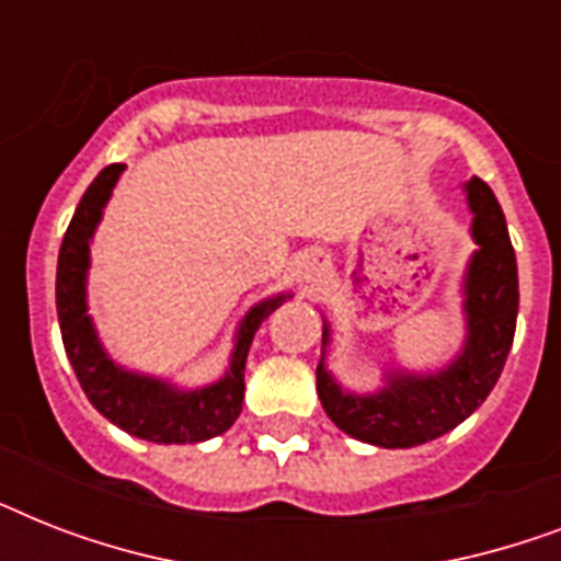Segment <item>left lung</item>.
Here are the masks:
<instances>
[{
    "label": "left lung",
    "mask_w": 561,
    "mask_h": 561,
    "mask_svg": "<svg viewBox=\"0 0 561 561\" xmlns=\"http://www.w3.org/2000/svg\"><path fill=\"white\" fill-rule=\"evenodd\" d=\"M471 206V255L462 294H466V346L451 367L434 375L390 373L387 387L373 396H352L337 387L317 364V396L334 425L360 443L381 448H413L448 434L483 404L501 378L518 317V267L506 232L504 211L492 188L480 178L466 183ZM329 325H323V350Z\"/></svg>",
    "instance_id": "1"
}]
</instances>
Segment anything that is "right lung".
<instances>
[{
  "mask_svg": "<svg viewBox=\"0 0 561 561\" xmlns=\"http://www.w3.org/2000/svg\"><path fill=\"white\" fill-rule=\"evenodd\" d=\"M125 165H107L83 192L81 203L66 229L57 255V320L64 334L66 355L81 381L87 399L101 416H107L127 434L148 443H203L224 434L241 413L244 401V364L259 325L285 302V294L250 308L238 329L236 350L227 375L201 390H178L160 378L127 373L110 360L99 334L87 314V271H90V238L101 220V209L110 201Z\"/></svg>",
  "mask_w": 561,
  "mask_h": 561,
  "instance_id": "right-lung-1",
  "label": "right lung"
}]
</instances>
